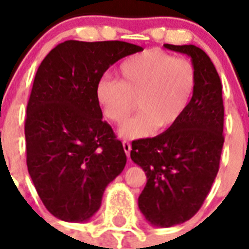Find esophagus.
<instances>
[{
    "instance_id": "34e87169",
    "label": "esophagus",
    "mask_w": 249,
    "mask_h": 249,
    "mask_svg": "<svg viewBox=\"0 0 249 249\" xmlns=\"http://www.w3.org/2000/svg\"><path fill=\"white\" fill-rule=\"evenodd\" d=\"M123 147H124V151H125V154H126V156L129 158V155H130V150H132V146H130V143H129L128 141H123Z\"/></svg>"
}]
</instances>
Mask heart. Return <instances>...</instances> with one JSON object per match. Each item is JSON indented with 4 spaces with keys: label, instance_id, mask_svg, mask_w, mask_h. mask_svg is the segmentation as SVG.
Listing matches in <instances>:
<instances>
[{
    "label": "heart",
    "instance_id": "heart-1",
    "mask_svg": "<svg viewBox=\"0 0 249 249\" xmlns=\"http://www.w3.org/2000/svg\"><path fill=\"white\" fill-rule=\"evenodd\" d=\"M197 75L189 59L150 49L125 59L117 68V81L101 79L95 99L105 119L121 124L134 109L140 112L121 125L119 136L140 140L177 124L196 90Z\"/></svg>",
    "mask_w": 249,
    "mask_h": 249
}]
</instances>
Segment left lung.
<instances>
[{"mask_svg":"<svg viewBox=\"0 0 249 249\" xmlns=\"http://www.w3.org/2000/svg\"><path fill=\"white\" fill-rule=\"evenodd\" d=\"M164 46L191 58L197 84L177 124L132 142L130 158L147 177L138 207L158 228L182 224L200 209L220 168L225 141L222 84L211 58L195 45Z\"/></svg>","mask_w":249,"mask_h":249,"instance_id":"8db88e82","label":"left lung"}]
</instances>
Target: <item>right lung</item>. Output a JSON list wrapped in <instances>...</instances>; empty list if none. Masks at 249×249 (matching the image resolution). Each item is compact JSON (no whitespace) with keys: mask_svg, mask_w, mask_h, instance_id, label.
Segmentation results:
<instances>
[{"mask_svg":"<svg viewBox=\"0 0 249 249\" xmlns=\"http://www.w3.org/2000/svg\"><path fill=\"white\" fill-rule=\"evenodd\" d=\"M143 49L124 41L68 40L41 62L25 117L28 173L53 216L84 222L126 164L123 143L102 120L95 86L109 66Z\"/></svg>","mask_w":249,"mask_h":249,"instance_id":"add662e5","label":"right lung"}]
</instances>
